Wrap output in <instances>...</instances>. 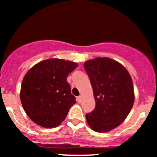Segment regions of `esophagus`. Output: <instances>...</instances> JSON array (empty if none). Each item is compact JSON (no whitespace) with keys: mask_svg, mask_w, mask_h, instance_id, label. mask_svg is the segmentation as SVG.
I'll list each match as a JSON object with an SVG mask.
<instances>
[{"mask_svg":"<svg viewBox=\"0 0 157 157\" xmlns=\"http://www.w3.org/2000/svg\"><path fill=\"white\" fill-rule=\"evenodd\" d=\"M82 99H83L82 96H79V97H77V101H78V103H81Z\"/></svg>","mask_w":157,"mask_h":157,"instance_id":"1","label":"esophagus"}]
</instances>
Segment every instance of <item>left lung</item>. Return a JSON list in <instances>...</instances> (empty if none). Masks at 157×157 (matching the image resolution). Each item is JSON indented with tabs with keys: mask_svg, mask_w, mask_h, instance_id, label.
<instances>
[{
	"mask_svg": "<svg viewBox=\"0 0 157 157\" xmlns=\"http://www.w3.org/2000/svg\"><path fill=\"white\" fill-rule=\"evenodd\" d=\"M83 67L90 80L95 109L86 114L93 130L105 133L121 125L134 103L133 80L119 62L108 57L87 60Z\"/></svg>",
	"mask_w": 157,
	"mask_h": 157,
	"instance_id": "obj_1",
	"label": "left lung"
}]
</instances>
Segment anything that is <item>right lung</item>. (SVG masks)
<instances>
[{"label":"right lung","instance_id":"right-lung-1","mask_svg":"<svg viewBox=\"0 0 157 157\" xmlns=\"http://www.w3.org/2000/svg\"><path fill=\"white\" fill-rule=\"evenodd\" d=\"M77 66L73 61L51 58L27 71L20 98L24 111L35 124L54 128L64 121L70 108L76 103L67 78Z\"/></svg>","mask_w":157,"mask_h":157}]
</instances>
